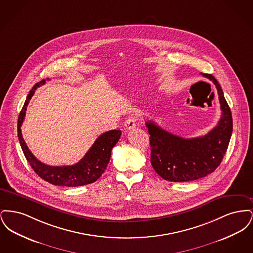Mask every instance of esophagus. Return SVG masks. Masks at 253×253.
Returning <instances> with one entry per match:
<instances>
[{"instance_id":"34e87169","label":"esophagus","mask_w":253,"mask_h":253,"mask_svg":"<svg viewBox=\"0 0 253 253\" xmlns=\"http://www.w3.org/2000/svg\"><path fill=\"white\" fill-rule=\"evenodd\" d=\"M135 124H136V119L134 117H130L127 121H125V127L127 130H132L133 128H135Z\"/></svg>"}]
</instances>
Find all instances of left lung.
<instances>
[{
	"mask_svg": "<svg viewBox=\"0 0 253 253\" xmlns=\"http://www.w3.org/2000/svg\"><path fill=\"white\" fill-rule=\"evenodd\" d=\"M203 76L216 87L222 116L216 126L203 136L183 138L147 121L151 146V164L165 180H196L213 172L225 156L232 133V117L223 90L215 78Z\"/></svg>",
	"mask_w": 253,
	"mask_h": 253,
	"instance_id": "obj_1",
	"label": "left lung"
}]
</instances>
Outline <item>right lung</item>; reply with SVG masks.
Instances as JSON below:
<instances>
[{"instance_id": "add662e5", "label": "right lung", "mask_w": 253, "mask_h": 253, "mask_svg": "<svg viewBox=\"0 0 253 253\" xmlns=\"http://www.w3.org/2000/svg\"><path fill=\"white\" fill-rule=\"evenodd\" d=\"M44 84L45 80H42L33 86L32 90L29 92L26 97L24 107L22 109L18 119V137L22 150L24 152V157L37 174L50 184L64 187H78L91 184L97 180L107 168L111 157V151L121 138V131L111 130L100 134L96 138L95 143L85 154L84 157L74 165L49 166L44 163H42L33 156V154L29 151L27 145L25 144L21 126L24 122L25 111L29 103V100L34 95L37 88Z\"/></svg>"}]
</instances>
